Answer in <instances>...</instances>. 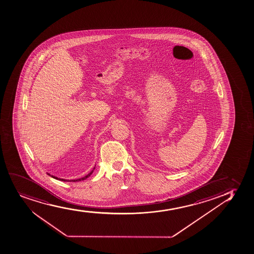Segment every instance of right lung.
Instances as JSON below:
<instances>
[{
  "label": "right lung",
  "mask_w": 254,
  "mask_h": 254,
  "mask_svg": "<svg viewBox=\"0 0 254 254\" xmlns=\"http://www.w3.org/2000/svg\"><path fill=\"white\" fill-rule=\"evenodd\" d=\"M96 169V166L94 167V169H93L92 170H91V171H90V172L89 173V174H88L87 175H85V177H82V178H80V179H77V180H69V181H73V182H76V181H81V180H86V179H87V178L90 177V175H91V174H92L93 171H94V169ZM48 175H49V174H48ZM50 176H51V177L54 178V179H56V180H61V181H68V180H64V179H60V178L55 177V176H54V175H50Z\"/></svg>",
  "instance_id": "1"
}]
</instances>
